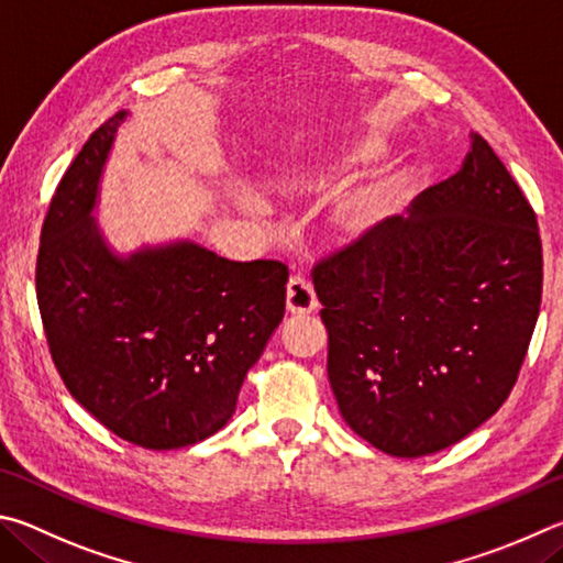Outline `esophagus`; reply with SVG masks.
Masks as SVG:
<instances>
[{"instance_id": "34e87169", "label": "esophagus", "mask_w": 563, "mask_h": 563, "mask_svg": "<svg viewBox=\"0 0 563 563\" xmlns=\"http://www.w3.org/2000/svg\"><path fill=\"white\" fill-rule=\"evenodd\" d=\"M319 309V299L303 276H291L287 284V311L291 317H309Z\"/></svg>"}]
</instances>
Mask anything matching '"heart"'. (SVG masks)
<instances>
[{
  "instance_id": "1",
  "label": "heart",
  "mask_w": 563,
  "mask_h": 563,
  "mask_svg": "<svg viewBox=\"0 0 563 563\" xmlns=\"http://www.w3.org/2000/svg\"><path fill=\"white\" fill-rule=\"evenodd\" d=\"M380 147L358 137H341L307 151L287 153L274 163L269 180L279 192H309L336 183L339 177L351 173L353 167L376 161ZM412 173L398 167L368 183H361L343 192L331 205L329 224L336 232L339 242L346 246H363L380 240L393 222L398 220L410 200ZM230 197L246 214H264L262 195L250 183H232Z\"/></svg>"
}]
</instances>
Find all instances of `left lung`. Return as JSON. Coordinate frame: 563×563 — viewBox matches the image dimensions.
I'll return each instance as SVG.
<instances>
[{
    "label": "left lung",
    "instance_id": "obj_1",
    "mask_svg": "<svg viewBox=\"0 0 563 563\" xmlns=\"http://www.w3.org/2000/svg\"><path fill=\"white\" fill-rule=\"evenodd\" d=\"M343 420L393 457L455 445L515 388L541 303L537 214L482 135L380 240L321 262Z\"/></svg>",
    "mask_w": 563,
    "mask_h": 563
}]
</instances>
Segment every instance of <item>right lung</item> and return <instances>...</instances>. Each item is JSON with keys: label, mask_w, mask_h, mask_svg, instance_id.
Returning <instances> with one entry per match:
<instances>
[{"label": "right lung", "mask_w": 563, "mask_h": 563, "mask_svg": "<svg viewBox=\"0 0 563 563\" xmlns=\"http://www.w3.org/2000/svg\"><path fill=\"white\" fill-rule=\"evenodd\" d=\"M115 113L74 157L42 227L36 299L71 396L133 445L177 450L224 428L284 319L287 266L192 240L118 252L96 220Z\"/></svg>", "instance_id": "right-lung-1"}]
</instances>
